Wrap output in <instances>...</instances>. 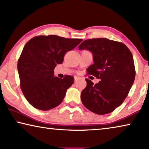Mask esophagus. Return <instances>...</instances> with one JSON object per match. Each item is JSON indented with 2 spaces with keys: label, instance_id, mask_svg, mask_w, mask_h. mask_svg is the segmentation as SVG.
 <instances>
[{
  "label": "esophagus",
  "instance_id": "1",
  "mask_svg": "<svg viewBox=\"0 0 149 149\" xmlns=\"http://www.w3.org/2000/svg\"><path fill=\"white\" fill-rule=\"evenodd\" d=\"M74 79H75V81H77V80L79 79V77L77 76H74Z\"/></svg>",
  "mask_w": 149,
  "mask_h": 149
}]
</instances>
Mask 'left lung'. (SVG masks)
Returning a JSON list of instances; mask_svg holds the SVG:
<instances>
[{
  "mask_svg": "<svg viewBox=\"0 0 149 149\" xmlns=\"http://www.w3.org/2000/svg\"><path fill=\"white\" fill-rule=\"evenodd\" d=\"M78 48L93 54V64L87 69V74L101 79L93 85L86 79L87 86L81 93L82 103L98 115L113 111L127 97L135 78L131 51L121 42L107 38L86 40Z\"/></svg>",
  "mask_w": 149,
  "mask_h": 149,
  "instance_id": "left-lung-1",
  "label": "left lung"
}]
</instances>
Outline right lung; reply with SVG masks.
<instances>
[{
  "mask_svg": "<svg viewBox=\"0 0 149 149\" xmlns=\"http://www.w3.org/2000/svg\"><path fill=\"white\" fill-rule=\"evenodd\" d=\"M81 41L49 35L34 37L26 44L18 61V72L22 93L33 107L48 111L62 102L74 78L54 76V68Z\"/></svg>",
  "mask_w": 149,
  "mask_h": 149,
  "instance_id": "obj_1",
  "label": "right lung"
}]
</instances>
